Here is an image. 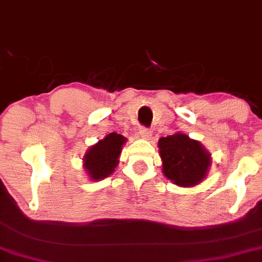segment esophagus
Returning a JSON list of instances; mask_svg holds the SVG:
<instances>
[{
  "instance_id": "1",
  "label": "esophagus",
  "mask_w": 262,
  "mask_h": 262,
  "mask_svg": "<svg viewBox=\"0 0 262 262\" xmlns=\"http://www.w3.org/2000/svg\"><path fill=\"white\" fill-rule=\"evenodd\" d=\"M139 135L141 138H143V139H150L151 135H152V132H151L149 128L140 127L139 128Z\"/></svg>"
}]
</instances>
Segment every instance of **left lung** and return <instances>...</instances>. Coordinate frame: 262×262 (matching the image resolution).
I'll return each mask as SVG.
<instances>
[{
    "mask_svg": "<svg viewBox=\"0 0 262 262\" xmlns=\"http://www.w3.org/2000/svg\"><path fill=\"white\" fill-rule=\"evenodd\" d=\"M162 173L179 187H194L203 182L211 166V155L198 140L176 133L159 140Z\"/></svg>",
    "mask_w": 262,
    "mask_h": 262,
    "instance_id": "1",
    "label": "left lung"
}]
</instances>
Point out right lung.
<instances>
[{"instance_id": "1", "label": "right lung", "mask_w": 262, "mask_h": 262, "mask_svg": "<svg viewBox=\"0 0 262 262\" xmlns=\"http://www.w3.org/2000/svg\"><path fill=\"white\" fill-rule=\"evenodd\" d=\"M127 141L117 133L107 134L102 140L90 147L84 155V168L91 181H101L115 172L123 144Z\"/></svg>"}]
</instances>
